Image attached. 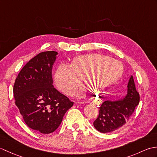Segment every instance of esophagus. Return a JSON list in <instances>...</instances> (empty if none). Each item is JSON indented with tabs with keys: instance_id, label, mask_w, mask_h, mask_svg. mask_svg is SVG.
<instances>
[{
	"instance_id": "obj_1",
	"label": "esophagus",
	"mask_w": 157,
	"mask_h": 157,
	"mask_svg": "<svg viewBox=\"0 0 157 157\" xmlns=\"http://www.w3.org/2000/svg\"><path fill=\"white\" fill-rule=\"evenodd\" d=\"M99 102H98L96 100H90L88 101H83V102H76V104H86V103H90V104H93V105H96L98 104Z\"/></svg>"
}]
</instances>
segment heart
I'll return each mask as SVG.
<instances>
[{
    "mask_svg": "<svg viewBox=\"0 0 157 157\" xmlns=\"http://www.w3.org/2000/svg\"><path fill=\"white\" fill-rule=\"evenodd\" d=\"M123 65L119 61L101 54L80 55L73 59L69 65L61 63L56 69L55 82L56 86L70 95L81 84L98 92L112 85L121 76ZM84 90L78 92V96Z\"/></svg>",
    "mask_w": 157,
    "mask_h": 157,
    "instance_id": "obj_1",
    "label": "heart"
}]
</instances>
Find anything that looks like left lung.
I'll return each instance as SVG.
<instances>
[{"mask_svg":"<svg viewBox=\"0 0 157 157\" xmlns=\"http://www.w3.org/2000/svg\"><path fill=\"white\" fill-rule=\"evenodd\" d=\"M127 87V94L124 97L116 101L107 99L100 106L98 118L93 123L94 128L100 132L115 131L131 118L140 102V95L136 89L132 75L130 76Z\"/></svg>","mask_w":157,"mask_h":157,"instance_id":"1","label":"left lung"}]
</instances>
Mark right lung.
<instances>
[{
	"mask_svg": "<svg viewBox=\"0 0 157 157\" xmlns=\"http://www.w3.org/2000/svg\"><path fill=\"white\" fill-rule=\"evenodd\" d=\"M58 52L39 53L20 71L13 86L15 105L31 129L42 134L55 132L73 102L52 85V69Z\"/></svg>",
	"mask_w": 157,
	"mask_h": 157,
	"instance_id": "add662e5",
	"label": "right lung"
}]
</instances>
